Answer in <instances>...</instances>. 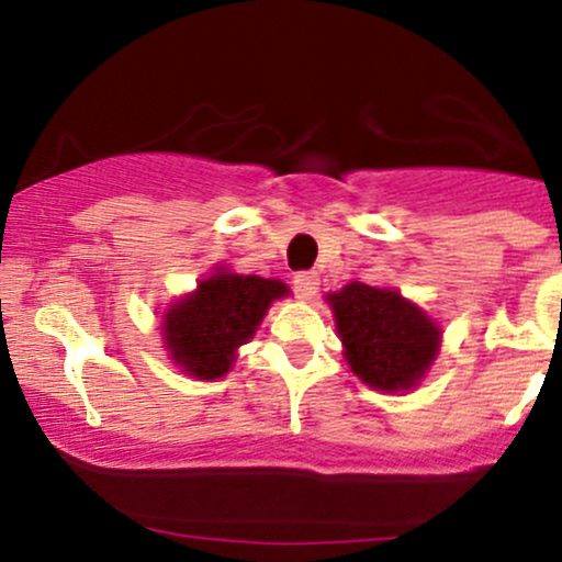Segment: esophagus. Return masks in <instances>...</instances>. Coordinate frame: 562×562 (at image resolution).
<instances>
[{"mask_svg": "<svg viewBox=\"0 0 562 562\" xmlns=\"http://www.w3.org/2000/svg\"><path fill=\"white\" fill-rule=\"evenodd\" d=\"M293 288L299 299H314L319 290V274L317 272H299L293 277Z\"/></svg>", "mask_w": 562, "mask_h": 562, "instance_id": "esophagus-1", "label": "esophagus"}]
</instances>
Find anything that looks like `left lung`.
<instances>
[{
    "mask_svg": "<svg viewBox=\"0 0 562 562\" xmlns=\"http://www.w3.org/2000/svg\"><path fill=\"white\" fill-rule=\"evenodd\" d=\"M344 357L353 375L378 391H409L441 348V330L398 290L351 282L327 295Z\"/></svg>",
    "mask_w": 562,
    "mask_h": 562,
    "instance_id": "left-lung-1",
    "label": "left lung"
}]
</instances>
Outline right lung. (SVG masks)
Returning <instances> with one entry per match:
<instances>
[{"label":"right lung","instance_id":"obj_1","mask_svg":"<svg viewBox=\"0 0 562 562\" xmlns=\"http://www.w3.org/2000/svg\"><path fill=\"white\" fill-rule=\"evenodd\" d=\"M285 293L290 290L280 280L216 269L164 314L166 351L187 375H227L237 348L254 338L267 308Z\"/></svg>","mask_w":562,"mask_h":562}]
</instances>
